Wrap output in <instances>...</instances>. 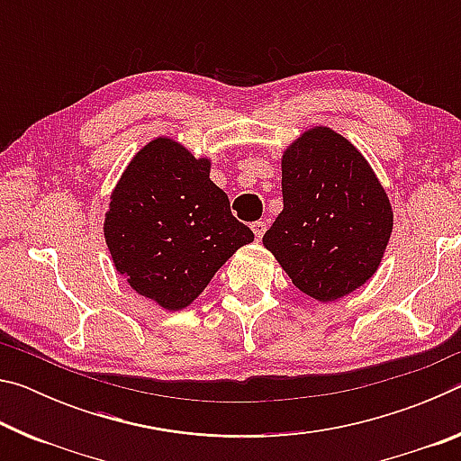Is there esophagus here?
Segmentation results:
<instances>
[{
	"label": "esophagus",
	"instance_id": "obj_1",
	"mask_svg": "<svg viewBox=\"0 0 461 461\" xmlns=\"http://www.w3.org/2000/svg\"><path fill=\"white\" fill-rule=\"evenodd\" d=\"M252 231H254L256 240H260L264 236V231H267V223H264V221H254L252 223Z\"/></svg>",
	"mask_w": 461,
	"mask_h": 461
}]
</instances>
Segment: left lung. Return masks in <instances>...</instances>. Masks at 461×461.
Wrapping results in <instances>:
<instances>
[{
  "label": "left lung",
  "instance_id": "left-lung-1",
  "mask_svg": "<svg viewBox=\"0 0 461 461\" xmlns=\"http://www.w3.org/2000/svg\"><path fill=\"white\" fill-rule=\"evenodd\" d=\"M283 212L262 244L293 285L319 303L376 275L393 236L388 193L357 148L327 126L303 131L280 156Z\"/></svg>",
  "mask_w": 461,
  "mask_h": 461
}]
</instances>
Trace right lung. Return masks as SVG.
<instances>
[{"instance_id": "obj_1", "label": "right lung", "mask_w": 461, "mask_h": 461, "mask_svg": "<svg viewBox=\"0 0 461 461\" xmlns=\"http://www.w3.org/2000/svg\"><path fill=\"white\" fill-rule=\"evenodd\" d=\"M175 138L144 144L109 194L104 238L113 267L138 294L165 311L189 307L225 262L254 241L212 178Z\"/></svg>"}]
</instances>
